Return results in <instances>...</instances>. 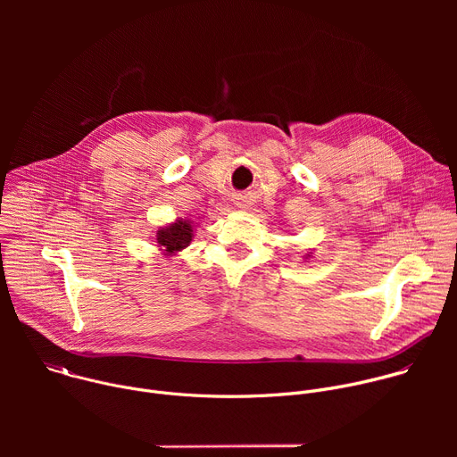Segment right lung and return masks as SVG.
Returning <instances> with one entry per match:
<instances>
[{
  "label": "right lung",
  "instance_id": "right-lung-1",
  "mask_svg": "<svg viewBox=\"0 0 457 457\" xmlns=\"http://www.w3.org/2000/svg\"><path fill=\"white\" fill-rule=\"evenodd\" d=\"M157 240L159 244L173 253V251H179L182 247H186L191 240V226L184 220H179L175 224H171L170 228H164V229H159L157 233Z\"/></svg>",
  "mask_w": 457,
  "mask_h": 457
}]
</instances>
